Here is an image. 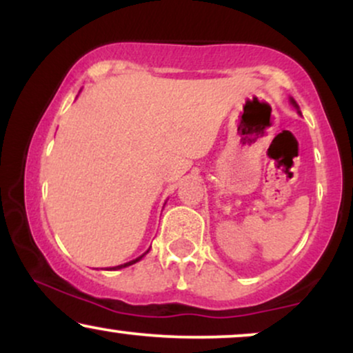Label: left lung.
I'll use <instances>...</instances> for the list:
<instances>
[{"mask_svg":"<svg viewBox=\"0 0 353 353\" xmlns=\"http://www.w3.org/2000/svg\"><path fill=\"white\" fill-rule=\"evenodd\" d=\"M290 103H292V104H294V106H295V108H299V106H297V104H295V101H294V99H290Z\"/></svg>","mask_w":353,"mask_h":353,"instance_id":"1","label":"left lung"}]
</instances>
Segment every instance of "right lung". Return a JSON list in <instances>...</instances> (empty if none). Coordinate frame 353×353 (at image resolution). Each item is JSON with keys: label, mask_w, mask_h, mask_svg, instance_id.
I'll return each instance as SVG.
<instances>
[{"label": "right lung", "mask_w": 353, "mask_h": 353, "mask_svg": "<svg viewBox=\"0 0 353 353\" xmlns=\"http://www.w3.org/2000/svg\"><path fill=\"white\" fill-rule=\"evenodd\" d=\"M148 252H149V250H148ZM148 252H144L143 255H139V257H137V259H134V261H131V262H125V264H121V265L111 267V269H109V270H117V269H124V267H129V265L136 264V262H139V261H141V259H143V257H144V255H145V254H148Z\"/></svg>", "instance_id": "right-lung-1"}]
</instances>
